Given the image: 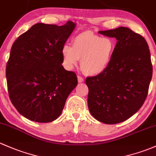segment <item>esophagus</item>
Returning a JSON list of instances; mask_svg holds the SVG:
<instances>
[{
	"label": "esophagus",
	"instance_id": "1",
	"mask_svg": "<svg viewBox=\"0 0 156 156\" xmlns=\"http://www.w3.org/2000/svg\"><path fill=\"white\" fill-rule=\"evenodd\" d=\"M77 79H78V82H79V83H83V82H84V78L82 77V76H77Z\"/></svg>",
	"mask_w": 156,
	"mask_h": 156
}]
</instances>
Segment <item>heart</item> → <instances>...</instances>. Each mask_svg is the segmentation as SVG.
<instances>
[{
    "instance_id": "b5f03b06",
    "label": "heart",
    "mask_w": 156,
    "mask_h": 156,
    "mask_svg": "<svg viewBox=\"0 0 156 156\" xmlns=\"http://www.w3.org/2000/svg\"><path fill=\"white\" fill-rule=\"evenodd\" d=\"M115 52V43L112 38L102 37L90 33L78 35L73 40V46L65 44L62 48L64 62L68 68L77 65L88 75L103 73L111 62Z\"/></svg>"
}]
</instances>
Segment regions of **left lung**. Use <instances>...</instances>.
Here are the masks:
<instances>
[{"instance_id":"1","label":"left lung","mask_w":156,"mask_h":156,"mask_svg":"<svg viewBox=\"0 0 156 156\" xmlns=\"http://www.w3.org/2000/svg\"><path fill=\"white\" fill-rule=\"evenodd\" d=\"M99 33L115 38L117 44L108 68L85 80L88 109L99 121L115 124L135 115L144 103L152 76L151 56L145 38L129 28Z\"/></svg>"}]
</instances>
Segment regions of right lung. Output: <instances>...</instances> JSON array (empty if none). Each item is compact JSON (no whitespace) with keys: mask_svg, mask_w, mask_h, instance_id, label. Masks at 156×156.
Returning <instances> with one entry per match:
<instances>
[{"mask_svg":"<svg viewBox=\"0 0 156 156\" xmlns=\"http://www.w3.org/2000/svg\"><path fill=\"white\" fill-rule=\"evenodd\" d=\"M75 27L70 21L62 26L38 23L13 43L6 68L8 92L26 118L38 123L57 119L77 85L76 73L62 65V48Z\"/></svg>","mask_w":156,"mask_h":156,"instance_id":"right-lung-1","label":"right lung"}]
</instances>
